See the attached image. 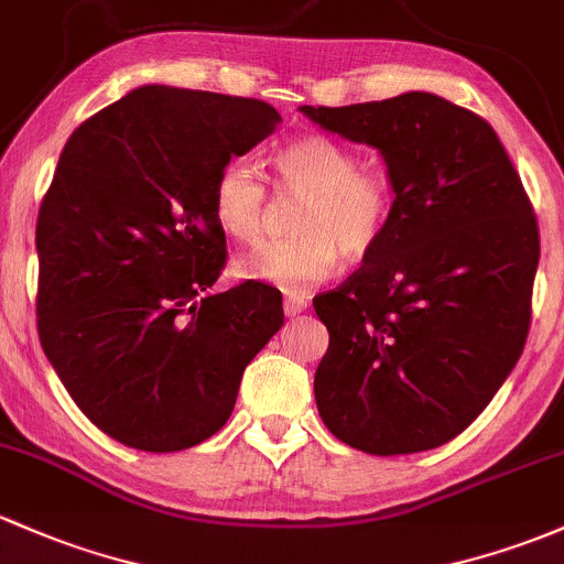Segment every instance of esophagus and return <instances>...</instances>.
I'll use <instances>...</instances> for the list:
<instances>
[{"mask_svg":"<svg viewBox=\"0 0 564 564\" xmlns=\"http://www.w3.org/2000/svg\"><path fill=\"white\" fill-rule=\"evenodd\" d=\"M306 306H308V299H306V295H301V293H290V295H284V314H288V317H293V314L304 312Z\"/></svg>","mask_w":564,"mask_h":564,"instance_id":"34e87169","label":"esophagus"}]
</instances>
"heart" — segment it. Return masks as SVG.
<instances>
[{"label": "heart", "mask_w": 564, "mask_h": 564, "mask_svg": "<svg viewBox=\"0 0 564 564\" xmlns=\"http://www.w3.org/2000/svg\"><path fill=\"white\" fill-rule=\"evenodd\" d=\"M274 191L282 202H301L290 220V239L274 241L236 263L241 280L301 293L328 280L341 263H362L379 250L395 212V183L377 163H357L338 139L308 134L274 155ZM276 202L250 159H228L212 183V212L231 239L256 245Z\"/></svg>", "instance_id": "obj_1"}]
</instances>
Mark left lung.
<instances>
[{"instance_id": "8db88e82", "label": "left lung", "mask_w": 564, "mask_h": 564, "mask_svg": "<svg viewBox=\"0 0 564 564\" xmlns=\"http://www.w3.org/2000/svg\"><path fill=\"white\" fill-rule=\"evenodd\" d=\"M301 112L377 148L395 183L379 250L314 299L330 333L319 416L352 449H435L487 409L524 349L541 258L530 196L492 126L435 94Z\"/></svg>"}]
</instances>
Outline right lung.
I'll return each instance as SVG.
<instances>
[{
	"mask_svg": "<svg viewBox=\"0 0 564 564\" xmlns=\"http://www.w3.org/2000/svg\"><path fill=\"white\" fill-rule=\"evenodd\" d=\"M260 99L144 86L64 144L37 217V330L77 409L120 444L180 452L228 422L282 295L226 269L217 169L280 126Z\"/></svg>",
	"mask_w": 564,
	"mask_h": 564,
	"instance_id": "obj_1",
	"label": "right lung"
}]
</instances>
